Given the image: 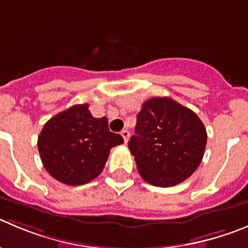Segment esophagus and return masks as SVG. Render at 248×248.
Wrapping results in <instances>:
<instances>
[{"label":"esophagus","instance_id":"obj_1","mask_svg":"<svg viewBox=\"0 0 248 248\" xmlns=\"http://www.w3.org/2000/svg\"><path fill=\"white\" fill-rule=\"evenodd\" d=\"M121 136H122V138H124V143H127V140H128V138H129V132L127 131V129H124V131L121 132Z\"/></svg>","mask_w":248,"mask_h":248}]
</instances>
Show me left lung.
I'll return each instance as SVG.
<instances>
[{
    "mask_svg": "<svg viewBox=\"0 0 248 248\" xmlns=\"http://www.w3.org/2000/svg\"><path fill=\"white\" fill-rule=\"evenodd\" d=\"M205 145L207 131L200 117L166 96L143 103L136 136L128 142L140 175L158 187L188 179L200 166Z\"/></svg>",
    "mask_w": 248,
    "mask_h": 248,
    "instance_id": "obj_1",
    "label": "left lung"
}]
</instances>
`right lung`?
Masks as SVG:
<instances>
[{
  "label": "right lung",
  "instance_id": "add662e5",
  "mask_svg": "<svg viewBox=\"0 0 248 248\" xmlns=\"http://www.w3.org/2000/svg\"><path fill=\"white\" fill-rule=\"evenodd\" d=\"M88 108V104H80L55 115L38 138L46 171L69 186L84 185L99 176L111 148L124 143L121 136L110 132L106 117H93Z\"/></svg>",
  "mask_w": 248,
  "mask_h": 248
}]
</instances>
